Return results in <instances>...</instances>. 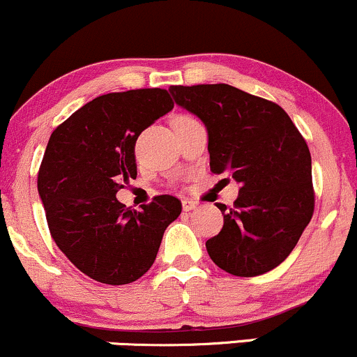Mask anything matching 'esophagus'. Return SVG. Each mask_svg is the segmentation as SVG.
<instances>
[{
  "mask_svg": "<svg viewBox=\"0 0 357 357\" xmlns=\"http://www.w3.org/2000/svg\"><path fill=\"white\" fill-rule=\"evenodd\" d=\"M197 206H198V203L193 202V199H188V198L183 199V210H185V211L195 210V208H197Z\"/></svg>",
  "mask_w": 357,
  "mask_h": 357,
  "instance_id": "1",
  "label": "esophagus"
}]
</instances>
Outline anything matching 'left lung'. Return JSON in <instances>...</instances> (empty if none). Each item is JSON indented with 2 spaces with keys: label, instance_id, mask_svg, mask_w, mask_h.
<instances>
[{
  "label": "left lung",
  "instance_id": "8db88e82",
  "mask_svg": "<svg viewBox=\"0 0 357 357\" xmlns=\"http://www.w3.org/2000/svg\"><path fill=\"white\" fill-rule=\"evenodd\" d=\"M176 105L208 132L210 169L241 185L220 234L206 241L211 261L252 278L280 266L313 215L312 158L280 105L229 84L171 86Z\"/></svg>",
  "mask_w": 357,
  "mask_h": 357
}]
</instances>
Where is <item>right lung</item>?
I'll use <instances>...</instances> for the list:
<instances>
[{"label": "right lung", "mask_w": 357, "mask_h": 357, "mask_svg": "<svg viewBox=\"0 0 357 357\" xmlns=\"http://www.w3.org/2000/svg\"><path fill=\"white\" fill-rule=\"evenodd\" d=\"M174 103L166 89H132L98 96L50 135L38 195L57 248L93 280L127 284L154 264L164 230L181 202L160 195L137 211L116 199L135 179V140Z\"/></svg>", "instance_id": "1"}]
</instances>
